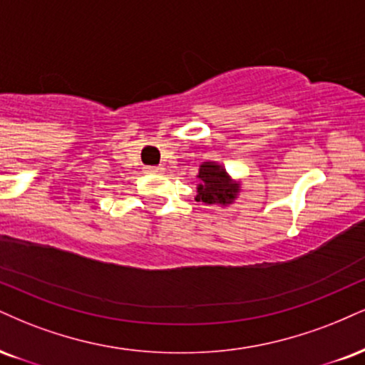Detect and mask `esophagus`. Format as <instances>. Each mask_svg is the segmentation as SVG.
<instances>
[{
	"instance_id": "obj_1",
	"label": "esophagus",
	"mask_w": 365,
	"mask_h": 365,
	"mask_svg": "<svg viewBox=\"0 0 365 365\" xmlns=\"http://www.w3.org/2000/svg\"><path fill=\"white\" fill-rule=\"evenodd\" d=\"M144 171L146 173H163L165 168L163 166H144Z\"/></svg>"
}]
</instances>
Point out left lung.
<instances>
[{"label": "left lung", "mask_w": 365, "mask_h": 365, "mask_svg": "<svg viewBox=\"0 0 365 365\" xmlns=\"http://www.w3.org/2000/svg\"><path fill=\"white\" fill-rule=\"evenodd\" d=\"M197 178V202L207 205H230L238 199L241 183L232 180L216 161H204Z\"/></svg>", "instance_id": "1"}]
</instances>
